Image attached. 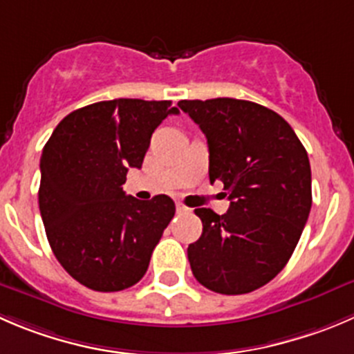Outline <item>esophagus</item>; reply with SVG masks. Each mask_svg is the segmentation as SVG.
Returning a JSON list of instances; mask_svg holds the SVG:
<instances>
[{"mask_svg": "<svg viewBox=\"0 0 354 354\" xmlns=\"http://www.w3.org/2000/svg\"><path fill=\"white\" fill-rule=\"evenodd\" d=\"M176 211L178 212H188V211H190V209H188L187 205H183V204H180V202H178V204H176Z\"/></svg>", "mask_w": 354, "mask_h": 354, "instance_id": "1", "label": "esophagus"}]
</instances>
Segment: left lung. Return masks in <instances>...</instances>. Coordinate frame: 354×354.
Returning a JSON list of instances; mask_svg holds the SVG:
<instances>
[{
	"instance_id": "1",
	"label": "left lung",
	"mask_w": 354,
	"mask_h": 354,
	"mask_svg": "<svg viewBox=\"0 0 354 354\" xmlns=\"http://www.w3.org/2000/svg\"><path fill=\"white\" fill-rule=\"evenodd\" d=\"M207 138L209 180L221 181L225 214L195 209L202 235L188 245L194 277L209 290L247 294L275 279L292 256L311 209V167L289 122L236 98L181 100Z\"/></svg>"
}]
</instances>
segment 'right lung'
Instances as JSON below:
<instances>
[{"mask_svg": "<svg viewBox=\"0 0 354 354\" xmlns=\"http://www.w3.org/2000/svg\"><path fill=\"white\" fill-rule=\"evenodd\" d=\"M169 100L118 98L71 112L41 156L39 211L48 242L65 272L98 292L135 286L173 219L167 195H126L128 167H142Z\"/></svg>", "mask_w": 354, "mask_h": 354, "instance_id": "right-lung-1", "label": "right lung"}]
</instances>
